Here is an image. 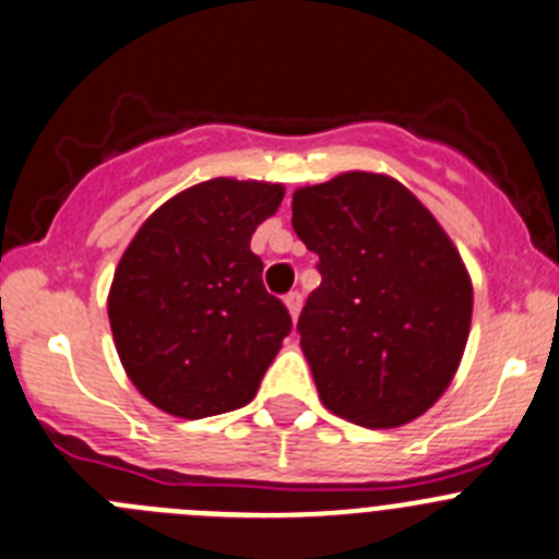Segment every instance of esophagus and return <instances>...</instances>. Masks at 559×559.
Instances as JSON below:
<instances>
[{"instance_id":"esophagus-1","label":"esophagus","mask_w":559,"mask_h":559,"mask_svg":"<svg viewBox=\"0 0 559 559\" xmlns=\"http://www.w3.org/2000/svg\"><path fill=\"white\" fill-rule=\"evenodd\" d=\"M285 305H288V312L294 321H299V312H301V294L299 290H294V294L285 296Z\"/></svg>"}]
</instances>
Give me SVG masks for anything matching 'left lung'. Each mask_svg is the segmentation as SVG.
<instances>
[{"label":"left lung","instance_id":"left-lung-1","mask_svg":"<svg viewBox=\"0 0 559 559\" xmlns=\"http://www.w3.org/2000/svg\"><path fill=\"white\" fill-rule=\"evenodd\" d=\"M294 230L321 271L296 329L323 406L362 428L428 412L472 323L469 274L448 233L406 186L373 173L296 191Z\"/></svg>","mask_w":559,"mask_h":559}]
</instances>
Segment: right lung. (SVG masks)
Wrapping results in <instances>:
<instances>
[{
	"label": "right lung",
	"mask_w": 559,
	"mask_h": 559,
	"mask_svg": "<svg viewBox=\"0 0 559 559\" xmlns=\"http://www.w3.org/2000/svg\"><path fill=\"white\" fill-rule=\"evenodd\" d=\"M285 189L214 178L162 205L117 263L109 323L136 390L183 419L247 406L290 334L249 249Z\"/></svg>",
	"instance_id": "right-lung-1"
}]
</instances>
